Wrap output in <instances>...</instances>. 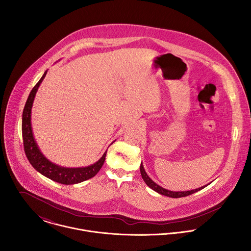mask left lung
I'll list each match as a JSON object with an SVG mask.
<instances>
[{
  "instance_id": "1",
  "label": "left lung",
  "mask_w": 251,
  "mask_h": 251,
  "mask_svg": "<svg viewBox=\"0 0 251 251\" xmlns=\"http://www.w3.org/2000/svg\"><path fill=\"white\" fill-rule=\"evenodd\" d=\"M140 173H141V176H142V179H144V181L146 182V184L151 188L152 190H154L155 192L161 194V195H164V196H168V197H171V198H179V197H184V196H187V195H190V194H193L201 189H203L204 187H206L207 185H209L210 183L204 185V186H201L199 188H196V189H191V190H186V191H172V190H168L160 185H158L156 182H154L152 179H151L148 174L146 173L145 169H144L143 163L141 162V165H140Z\"/></svg>"
}]
</instances>
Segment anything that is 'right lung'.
I'll return each instance as SVG.
<instances>
[{"label":"right lung","instance_id":"right-lung-1","mask_svg":"<svg viewBox=\"0 0 251 251\" xmlns=\"http://www.w3.org/2000/svg\"><path fill=\"white\" fill-rule=\"evenodd\" d=\"M47 71L43 73L40 80L36 83V86L31 91L29 98L26 101L25 107L22 115V135H23V144L26 156L32 166L39 172L41 175L45 176L48 179L57 181L63 184H75L82 182L84 180L95 177L98 172L102 167L107 150L104 151L102 156L94 164L85 167H64L60 166L52 161H50L40 151L38 145L36 143L33 127H32V107L36 98V92L46 76ZM113 143V142H112ZM111 143V144H112Z\"/></svg>","mask_w":251,"mask_h":251}]
</instances>
